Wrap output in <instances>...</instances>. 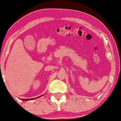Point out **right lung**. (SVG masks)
I'll use <instances>...</instances> for the list:
<instances>
[{"mask_svg":"<svg viewBox=\"0 0 121 121\" xmlns=\"http://www.w3.org/2000/svg\"><path fill=\"white\" fill-rule=\"evenodd\" d=\"M42 95H41V96H40V97H42ZM37 98H38V97H37ZM35 98H31V99H23V100H25V101H26V100H33V99H35Z\"/></svg>","mask_w":121,"mask_h":121,"instance_id":"add662e5","label":"right lung"}]
</instances>
